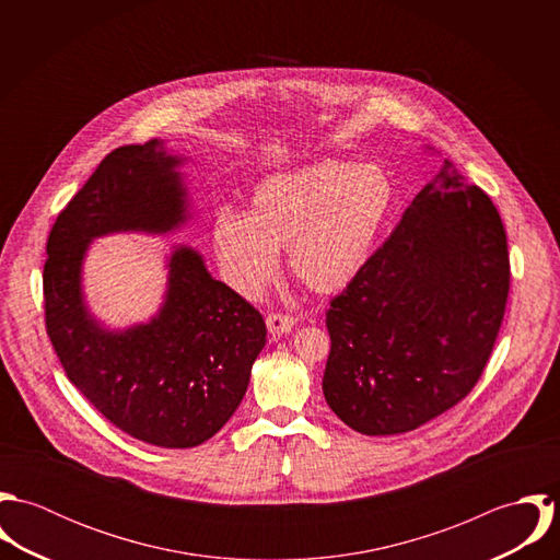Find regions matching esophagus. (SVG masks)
<instances>
[{"label": "esophagus", "instance_id": "obj_1", "mask_svg": "<svg viewBox=\"0 0 560 560\" xmlns=\"http://www.w3.org/2000/svg\"><path fill=\"white\" fill-rule=\"evenodd\" d=\"M295 325V319L291 315H280V313H271L267 315V329L271 336H282L289 334Z\"/></svg>", "mask_w": 560, "mask_h": 560}]
</instances>
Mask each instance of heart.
I'll list each match as a JSON object with an SVG mask.
<instances>
[{
    "label": "heart",
    "instance_id": "heart-1",
    "mask_svg": "<svg viewBox=\"0 0 560 560\" xmlns=\"http://www.w3.org/2000/svg\"><path fill=\"white\" fill-rule=\"evenodd\" d=\"M395 205V183L375 163L323 160L262 178L249 211L222 209L213 249L226 284L254 300L276 278L278 249L311 291H345L369 265Z\"/></svg>",
    "mask_w": 560,
    "mask_h": 560
}]
</instances>
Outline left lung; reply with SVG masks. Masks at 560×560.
Instances as JSON below:
<instances>
[{
    "label": "left lung",
    "instance_id": "obj_1",
    "mask_svg": "<svg viewBox=\"0 0 560 560\" xmlns=\"http://www.w3.org/2000/svg\"><path fill=\"white\" fill-rule=\"evenodd\" d=\"M502 220L444 161L364 271L331 300L323 395L364 435L413 431L464 399L509 295Z\"/></svg>",
    "mask_w": 560,
    "mask_h": 560
}]
</instances>
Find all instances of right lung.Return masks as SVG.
Here are the masks:
<instances>
[{"label":"right lung","instance_id":"obj_1","mask_svg":"<svg viewBox=\"0 0 560 560\" xmlns=\"http://www.w3.org/2000/svg\"><path fill=\"white\" fill-rule=\"evenodd\" d=\"M180 163L161 140L112 151L58 215L43 271L47 334L67 377L112 424L161 448L198 446L229 422L267 340L260 313L187 245L167 256L165 298L149 323L109 329L85 306L92 241L165 235L189 220Z\"/></svg>","mask_w":560,"mask_h":560}]
</instances>
